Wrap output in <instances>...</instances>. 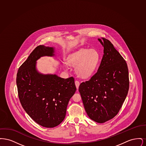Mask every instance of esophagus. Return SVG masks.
I'll list each match as a JSON object with an SVG mask.
<instances>
[{
    "mask_svg": "<svg viewBox=\"0 0 146 146\" xmlns=\"http://www.w3.org/2000/svg\"><path fill=\"white\" fill-rule=\"evenodd\" d=\"M75 84H76V89H78L79 86V85H80V83H79V82L76 80V81L75 82Z\"/></svg>",
    "mask_w": 146,
    "mask_h": 146,
    "instance_id": "obj_1",
    "label": "esophagus"
}]
</instances>
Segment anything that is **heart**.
<instances>
[{
  "instance_id": "b5f03b06",
  "label": "heart",
  "mask_w": 146,
  "mask_h": 146,
  "mask_svg": "<svg viewBox=\"0 0 146 146\" xmlns=\"http://www.w3.org/2000/svg\"><path fill=\"white\" fill-rule=\"evenodd\" d=\"M100 55L95 49H81L72 54L67 58V63L76 67V73L82 78H88L97 70L100 62ZM64 68L68 70L67 64Z\"/></svg>"
}]
</instances>
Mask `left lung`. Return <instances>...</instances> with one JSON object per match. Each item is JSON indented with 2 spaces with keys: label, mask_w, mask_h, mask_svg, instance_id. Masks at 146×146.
<instances>
[{
  "label": "left lung",
  "mask_w": 146,
  "mask_h": 146,
  "mask_svg": "<svg viewBox=\"0 0 146 146\" xmlns=\"http://www.w3.org/2000/svg\"><path fill=\"white\" fill-rule=\"evenodd\" d=\"M104 56L97 73L80 84L79 91L89 117L98 123L114 118L124 103L129 88L126 62L111 42L98 39Z\"/></svg>",
  "instance_id": "8db88e82"
}]
</instances>
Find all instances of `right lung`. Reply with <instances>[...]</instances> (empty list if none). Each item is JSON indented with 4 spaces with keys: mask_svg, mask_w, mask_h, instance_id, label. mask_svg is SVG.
<instances>
[{
    "mask_svg": "<svg viewBox=\"0 0 146 146\" xmlns=\"http://www.w3.org/2000/svg\"><path fill=\"white\" fill-rule=\"evenodd\" d=\"M55 49L38 46L19 68L16 84L21 105L29 116L43 127H54L62 122L70 98L76 91L73 77L43 74L36 68L42 56H54Z\"/></svg>",
    "mask_w": 146,
    "mask_h": 146,
    "instance_id": "right-lung-1",
    "label": "right lung"
}]
</instances>
